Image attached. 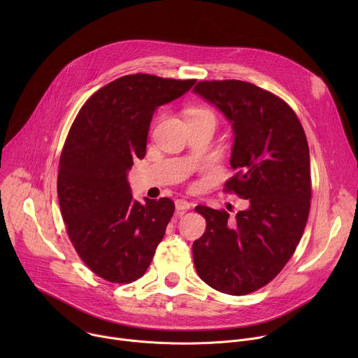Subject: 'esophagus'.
I'll list each match as a JSON object with an SVG mask.
<instances>
[{"label":"esophagus","instance_id":"esophagus-1","mask_svg":"<svg viewBox=\"0 0 358 358\" xmlns=\"http://www.w3.org/2000/svg\"><path fill=\"white\" fill-rule=\"evenodd\" d=\"M191 206H192L191 202H188L187 199L180 198V199L176 201V211H177L178 215H182L185 211H188L191 208Z\"/></svg>","mask_w":358,"mask_h":358}]
</instances>
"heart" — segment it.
Listing matches in <instances>:
<instances>
[{"instance_id":"obj_1","label":"heart","mask_w":358,"mask_h":358,"mask_svg":"<svg viewBox=\"0 0 358 358\" xmlns=\"http://www.w3.org/2000/svg\"><path fill=\"white\" fill-rule=\"evenodd\" d=\"M206 117L215 120V116H214L213 112H210L208 109L195 108V109L189 110V117H188V119H206Z\"/></svg>"}]
</instances>
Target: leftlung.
Here are the masks:
<instances>
[{
	"mask_svg": "<svg viewBox=\"0 0 358 358\" xmlns=\"http://www.w3.org/2000/svg\"><path fill=\"white\" fill-rule=\"evenodd\" d=\"M194 93L231 123L229 192L248 199L235 220L198 206L207 229L192 245L198 276L211 287L242 296L268 285L294 253L308 222L312 185L304 130L282 99L242 80L198 82Z\"/></svg>",
	"mask_w": 358,
	"mask_h": 358,
	"instance_id": "left-lung-1",
	"label": "left lung"
}]
</instances>
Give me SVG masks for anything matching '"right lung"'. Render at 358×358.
<instances>
[{
    "label": "right lung",
    "instance_id": "1",
    "mask_svg": "<svg viewBox=\"0 0 358 358\" xmlns=\"http://www.w3.org/2000/svg\"><path fill=\"white\" fill-rule=\"evenodd\" d=\"M195 80L136 73L99 89L79 110L65 141L58 196L66 231L92 272L113 283L141 278L174 214L170 198L138 202L127 180L145 156L152 115Z\"/></svg>",
    "mask_w": 358,
    "mask_h": 358
}]
</instances>
